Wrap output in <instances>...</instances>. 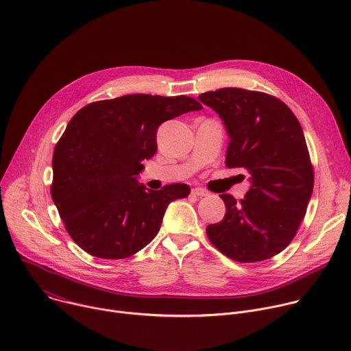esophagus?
<instances>
[{
  "mask_svg": "<svg viewBox=\"0 0 351 351\" xmlns=\"http://www.w3.org/2000/svg\"><path fill=\"white\" fill-rule=\"evenodd\" d=\"M191 194H193V195H197V197H207V195H208V191H206V190L202 189V187H194V189H191Z\"/></svg>",
  "mask_w": 351,
  "mask_h": 351,
  "instance_id": "esophagus-1",
  "label": "esophagus"
}]
</instances>
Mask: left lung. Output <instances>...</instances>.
Returning a JSON list of instances; mask_svg holds the SVG:
<instances>
[{
    "mask_svg": "<svg viewBox=\"0 0 351 351\" xmlns=\"http://www.w3.org/2000/svg\"><path fill=\"white\" fill-rule=\"evenodd\" d=\"M223 122L229 136L226 167L248 172L240 203L221 194L226 214L207 226L211 243L239 263L268 260L293 240L313 194L314 172L306 137L280 99L236 87L198 95Z\"/></svg>",
    "mask_w": 351,
    "mask_h": 351,
    "instance_id": "8db88e82",
    "label": "left lung"
}]
</instances>
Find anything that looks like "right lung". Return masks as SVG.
<instances>
[{
	"label": "right lung",
	"mask_w": 351,
	"mask_h": 351,
	"mask_svg": "<svg viewBox=\"0 0 351 351\" xmlns=\"http://www.w3.org/2000/svg\"><path fill=\"white\" fill-rule=\"evenodd\" d=\"M202 104L186 95L129 94L83 107L54 149L53 202L86 253L121 260L160 232L168 206L184 198V183L149 190L138 182L157 152L158 126Z\"/></svg>",
	"instance_id": "add662e5"
}]
</instances>
